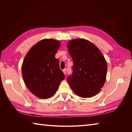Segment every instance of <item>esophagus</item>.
<instances>
[{"instance_id":"obj_1","label":"esophagus","mask_w":132,"mask_h":132,"mask_svg":"<svg viewBox=\"0 0 132 132\" xmlns=\"http://www.w3.org/2000/svg\"><path fill=\"white\" fill-rule=\"evenodd\" d=\"M63 73H64V75H66V69H64V70H63Z\"/></svg>"}]
</instances>
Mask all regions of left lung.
<instances>
[{
  "label": "left lung",
  "mask_w": 132,
  "mask_h": 132,
  "mask_svg": "<svg viewBox=\"0 0 132 132\" xmlns=\"http://www.w3.org/2000/svg\"><path fill=\"white\" fill-rule=\"evenodd\" d=\"M73 61V72L67 81L74 93L90 97L100 91L105 82L107 63L102 53L88 40L76 38L68 43Z\"/></svg>",
  "instance_id": "1"
}]
</instances>
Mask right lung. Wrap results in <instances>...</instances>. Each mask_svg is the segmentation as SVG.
I'll return each instance as SVG.
<instances>
[{"mask_svg": "<svg viewBox=\"0 0 132 132\" xmlns=\"http://www.w3.org/2000/svg\"><path fill=\"white\" fill-rule=\"evenodd\" d=\"M61 43L54 39H44L27 53L21 66L24 82L30 92L38 98L46 99L57 91L64 75L60 69L55 55Z\"/></svg>", "mask_w": 132, "mask_h": 132, "instance_id": "1", "label": "right lung"}]
</instances>
